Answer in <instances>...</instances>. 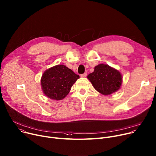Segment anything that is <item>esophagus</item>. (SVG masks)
I'll use <instances>...</instances> for the list:
<instances>
[{
    "instance_id": "1",
    "label": "esophagus",
    "mask_w": 156,
    "mask_h": 156,
    "mask_svg": "<svg viewBox=\"0 0 156 156\" xmlns=\"http://www.w3.org/2000/svg\"><path fill=\"white\" fill-rule=\"evenodd\" d=\"M87 73H83V74H81V75H80V76H81L82 77H86L87 76Z\"/></svg>"
}]
</instances>
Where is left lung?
<instances>
[{"label":"left lung","instance_id":"left-lung-1","mask_svg":"<svg viewBox=\"0 0 156 156\" xmlns=\"http://www.w3.org/2000/svg\"><path fill=\"white\" fill-rule=\"evenodd\" d=\"M95 89L103 95H110L119 89L122 76L115 69L106 64L95 66L93 73L87 76Z\"/></svg>","mask_w":156,"mask_h":156}]
</instances>
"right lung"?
<instances>
[{
    "label": "right lung",
    "instance_id": "add662e5",
    "mask_svg": "<svg viewBox=\"0 0 156 156\" xmlns=\"http://www.w3.org/2000/svg\"><path fill=\"white\" fill-rule=\"evenodd\" d=\"M79 76L64 65H57L44 72L41 86L44 94L49 98L61 100L69 94Z\"/></svg>",
    "mask_w": 156,
    "mask_h": 156
}]
</instances>
